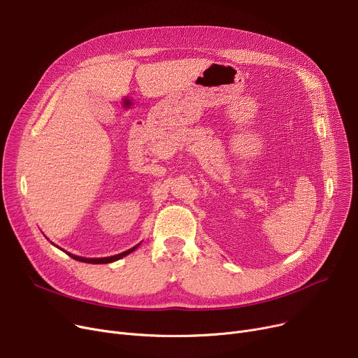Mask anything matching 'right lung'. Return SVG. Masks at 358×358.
Returning a JSON list of instances; mask_svg holds the SVG:
<instances>
[{"instance_id": "add662e5", "label": "right lung", "mask_w": 358, "mask_h": 358, "mask_svg": "<svg viewBox=\"0 0 358 358\" xmlns=\"http://www.w3.org/2000/svg\"><path fill=\"white\" fill-rule=\"evenodd\" d=\"M139 245H136V246H134V248H131V249H128L127 252H122V253H119V255H115V256H108V257H82V256H76V255H71V253H67L70 257H73L75 260H79V262H85V264H110V262H115V260H119V259H122L124 256H127V255H129V253H132L136 248H138ZM63 250V249H62Z\"/></svg>"}]
</instances>
